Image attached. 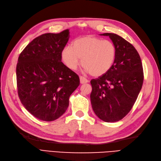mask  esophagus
I'll list each match as a JSON object with an SVG mask.
<instances>
[{
	"label": "esophagus",
	"instance_id": "34e87169",
	"mask_svg": "<svg viewBox=\"0 0 161 161\" xmlns=\"http://www.w3.org/2000/svg\"><path fill=\"white\" fill-rule=\"evenodd\" d=\"M80 83L81 84H86V83H88V80H87V79H86L84 77H80Z\"/></svg>",
	"mask_w": 161,
	"mask_h": 161
}]
</instances>
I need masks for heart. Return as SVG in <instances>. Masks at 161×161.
<instances>
[{
  "label": "heart",
  "instance_id": "heart-1",
  "mask_svg": "<svg viewBox=\"0 0 161 161\" xmlns=\"http://www.w3.org/2000/svg\"><path fill=\"white\" fill-rule=\"evenodd\" d=\"M115 55V46L111 42L92 36L75 39L61 52V59L69 69H76L81 59L85 71L94 77L107 73L114 65Z\"/></svg>",
  "mask_w": 161,
  "mask_h": 161
}]
</instances>
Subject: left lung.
I'll use <instances>...</instances> for the list:
<instances>
[{"label": "left lung", "instance_id": "obj_1", "mask_svg": "<svg viewBox=\"0 0 161 161\" xmlns=\"http://www.w3.org/2000/svg\"><path fill=\"white\" fill-rule=\"evenodd\" d=\"M114 43L116 55L107 73L91 81L92 108L107 122L120 120L129 114L141 91L144 75L141 57L132 44L114 33H104Z\"/></svg>", "mask_w": 161, "mask_h": 161}]
</instances>
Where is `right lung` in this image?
I'll use <instances>...</instances> for the list:
<instances>
[{
  "instance_id": "obj_1",
  "label": "right lung",
  "mask_w": 161,
  "mask_h": 161,
  "mask_svg": "<svg viewBox=\"0 0 161 161\" xmlns=\"http://www.w3.org/2000/svg\"><path fill=\"white\" fill-rule=\"evenodd\" d=\"M68 29L46 33L33 39L20 54L16 82L20 102L43 121L62 115L69 97L80 85L78 75L61 62V52L69 39Z\"/></svg>"
}]
</instances>
